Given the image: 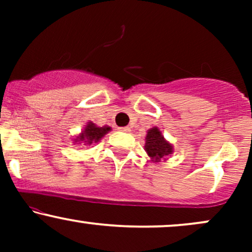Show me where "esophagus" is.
Returning <instances> with one entry per match:
<instances>
[{
    "label": "esophagus",
    "instance_id": "obj_1",
    "mask_svg": "<svg viewBox=\"0 0 252 252\" xmlns=\"http://www.w3.org/2000/svg\"><path fill=\"white\" fill-rule=\"evenodd\" d=\"M120 130H121V131L128 132V131H130V128H129V126H121Z\"/></svg>",
    "mask_w": 252,
    "mask_h": 252
}]
</instances>
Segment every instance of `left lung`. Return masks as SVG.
Returning a JSON list of instances; mask_svg holds the SVG:
<instances>
[{"label":"left lung","mask_w":252,"mask_h":252,"mask_svg":"<svg viewBox=\"0 0 252 252\" xmlns=\"http://www.w3.org/2000/svg\"><path fill=\"white\" fill-rule=\"evenodd\" d=\"M146 148L147 154H148L153 160H155L156 162L160 161L161 158H163L164 156L172 154L173 147L172 144H169L166 140L163 138V136L161 135V131L158 128H152L148 131L146 137Z\"/></svg>","instance_id":"left-lung-1"}]
</instances>
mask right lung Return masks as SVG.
<instances>
[{
	"label": "right lung",
	"instance_id": "1",
	"mask_svg": "<svg viewBox=\"0 0 252 252\" xmlns=\"http://www.w3.org/2000/svg\"><path fill=\"white\" fill-rule=\"evenodd\" d=\"M110 131V126H97L96 124L89 122L85 129L83 130L82 135L76 138V142H84L86 144H92L94 142H98L106 132Z\"/></svg>",
	"mask_w": 252,
	"mask_h": 252
}]
</instances>
